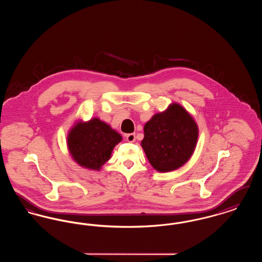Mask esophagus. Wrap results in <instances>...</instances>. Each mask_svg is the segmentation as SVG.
Listing matches in <instances>:
<instances>
[{
	"instance_id": "esophagus-1",
	"label": "esophagus",
	"mask_w": 262,
	"mask_h": 262,
	"mask_svg": "<svg viewBox=\"0 0 262 262\" xmlns=\"http://www.w3.org/2000/svg\"><path fill=\"white\" fill-rule=\"evenodd\" d=\"M125 138L128 142H134L136 140V135L135 134H128L125 136Z\"/></svg>"
}]
</instances>
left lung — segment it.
Here are the masks:
<instances>
[{"mask_svg": "<svg viewBox=\"0 0 262 262\" xmlns=\"http://www.w3.org/2000/svg\"><path fill=\"white\" fill-rule=\"evenodd\" d=\"M199 127L178 103L155 114L144 125L141 146L151 166L158 172H171L188 161L195 149Z\"/></svg>", "mask_w": 262, "mask_h": 262, "instance_id": "1", "label": "left lung"}]
</instances>
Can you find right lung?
Wrapping results in <instances>:
<instances>
[{"instance_id": "right-lung-1", "label": "right lung", "mask_w": 262, "mask_h": 262, "mask_svg": "<svg viewBox=\"0 0 262 262\" xmlns=\"http://www.w3.org/2000/svg\"><path fill=\"white\" fill-rule=\"evenodd\" d=\"M121 141L120 134L98 118H93L88 122H77L70 129L67 143L75 162L86 169L99 171Z\"/></svg>"}]
</instances>
